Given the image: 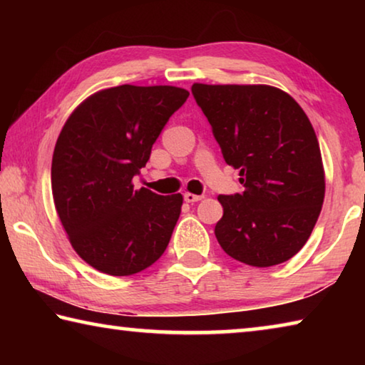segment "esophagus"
<instances>
[{
  "instance_id": "esophagus-1",
  "label": "esophagus",
  "mask_w": 365,
  "mask_h": 365,
  "mask_svg": "<svg viewBox=\"0 0 365 365\" xmlns=\"http://www.w3.org/2000/svg\"><path fill=\"white\" fill-rule=\"evenodd\" d=\"M183 200L187 202H196V201H201L202 200V195H193V193H185L183 195Z\"/></svg>"
}]
</instances>
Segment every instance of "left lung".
<instances>
[{
  "instance_id": "1",
  "label": "left lung",
  "mask_w": 365,
  "mask_h": 365,
  "mask_svg": "<svg viewBox=\"0 0 365 365\" xmlns=\"http://www.w3.org/2000/svg\"><path fill=\"white\" fill-rule=\"evenodd\" d=\"M243 193L219 195L215 238L228 256L255 267L292 259L319 219L325 177L316 132L301 106L269 85L191 86Z\"/></svg>"
}]
</instances>
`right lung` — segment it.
<instances>
[{"instance_id": "add662e5", "label": "right lung", "mask_w": 365, "mask_h": 365, "mask_svg": "<svg viewBox=\"0 0 365 365\" xmlns=\"http://www.w3.org/2000/svg\"><path fill=\"white\" fill-rule=\"evenodd\" d=\"M188 95L168 85L101 90L59 133L51 164L54 206L72 248L103 274L133 275L168 248L182 195L133 190L132 178Z\"/></svg>"}]
</instances>
